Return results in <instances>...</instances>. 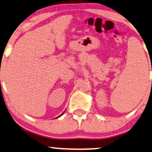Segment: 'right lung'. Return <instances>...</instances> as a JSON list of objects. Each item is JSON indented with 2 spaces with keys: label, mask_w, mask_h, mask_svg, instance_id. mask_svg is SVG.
<instances>
[{
  "label": "right lung",
  "mask_w": 152,
  "mask_h": 152,
  "mask_svg": "<svg viewBox=\"0 0 152 152\" xmlns=\"http://www.w3.org/2000/svg\"><path fill=\"white\" fill-rule=\"evenodd\" d=\"M65 111H66V110H65ZM64 112H63V113H62V114H61V115H59V116H57V118H59V117H60L61 116H62V115H63V114H64Z\"/></svg>",
  "instance_id": "obj_1"
}]
</instances>
